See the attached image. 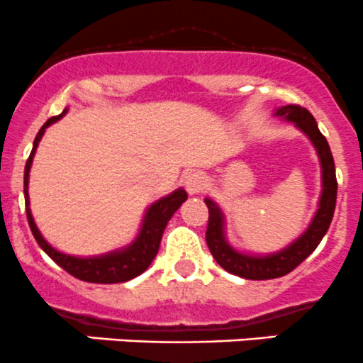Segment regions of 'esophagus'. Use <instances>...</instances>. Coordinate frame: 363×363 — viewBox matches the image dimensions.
Wrapping results in <instances>:
<instances>
[{"label": "esophagus", "mask_w": 363, "mask_h": 363, "mask_svg": "<svg viewBox=\"0 0 363 363\" xmlns=\"http://www.w3.org/2000/svg\"><path fill=\"white\" fill-rule=\"evenodd\" d=\"M206 177L203 173H189L185 177V189L189 194H199L203 192L204 186H206Z\"/></svg>", "instance_id": "obj_1"}]
</instances>
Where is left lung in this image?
Wrapping results in <instances>:
<instances>
[{
  "label": "left lung",
  "instance_id": "obj_1",
  "mask_svg": "<svg viewBox=\"0 0 363 363\" xmlns=\"http://www.w3.org/2000/svg\"><path fill=\"white\" fill-rule=\"evenodd\" d=\"M275 116H281L284 120L295 123V127L300 128L311 139L315 152H318L319 164H321L323 190L321 197H319L318 211L314 213V218L308 224V228L305 229L303 235H300V238L289 243L286 249L274 254H268V256H252V254H243L233 249L224 235V213H222V210L218 208V204L215 201H211L210 197L204 199V203L208 206V213H210V217H208L206 243L211 256H213V259L225 272H229L233 275H238V277L250 279V281L277 279L295 270L303 259H307L314 252L315 247L319 245L323 236L328 231L333 211H335V164H333V157L332 152H330L328 143H326V138L319 132L314 116L305 107L295 106V104L279 107L275 111Z\"/></svg>",
  "mask_w": 363,
  "mask_h": 363
}]
</instances>
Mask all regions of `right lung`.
I'll list each match as a JSON object with an SVG mask.
<instances>
[{
	"label": "right lung",
	"instance_id": "add662e5",
	"mask_svg": "<svg viewBox=\"0 0 363 363\" xmlns=\"http://www.w3.org/2000/svg\"><path fill=\"white\" fill-rule=\"evenodd\" d=\"M68 109L58 116L49 118L44 123V127L38 130L37 138L33 141V150L30 153L26 167H24V199H26V217L30 222L31 233H33L35 240L40 245V249L55 261L58 267L63 268L75 279L84 282H95V284H118V282H127L130 279L141 275L146 268L152 264L155 259L157 252H159L160 240H162V233L166 229L167 222L173 217L174 211L182 206V203L186 201V192L183 189L174 190L169 196L162 197V199L155 201L152 206L146 210L145 218H143L141 231H139L138 238L127 245L125 249L113 250V252L102 254V256H93V257H75L68 256V254L60 252L55 247L49 245L42 233L38 231L37 224L33 220V215L30 210V196H28V183H30V169L31 162H33L35 152L40 143L42 135H44L45 128L58 121L61 116L67 114Z\"/></svg>",
	"mask_w": 363,
	"mask_h": 363
}]
</instances>
